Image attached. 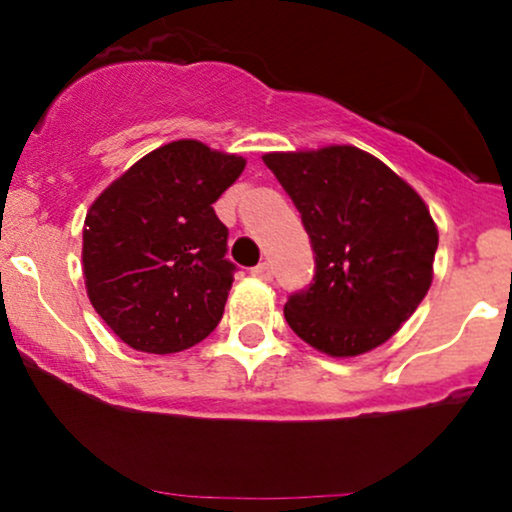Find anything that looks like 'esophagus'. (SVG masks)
Wrapping results in <instances>:
<instances>
[{
  "instance_id": "1",
  "label": "esophagus",
  "mask_w": 512,
  "mask_h": 512,
  "mask_svg": "<svg viewBox=\"0 0 512 512\" xmlns=\"http://www.w3.org/2000/svg\"><path fill=\"white\" fill-rule=\"evenodd\" d=\"M252 276H255V279H260V281H272V276H274L272 264H267V262L257 264V267L252 269Z\"/></svg>"
}]
</instances>
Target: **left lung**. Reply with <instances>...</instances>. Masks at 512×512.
Returning <instances> with one entry per match:
<instances>
[{"instance_id": "left-lung-1", "label": "left lung", "mask_w": 512, "mask_h": 512, "mask_svg": "<svg viewBox=\"0 0 512 512\" xmlns=\"http://www.w3.org/2000/svg\"><path fill=\"white\" fill-rule=\"evenodd\" d=\"M262 161L301 211L315 252L313 284L284 305L291 330L334 358L385 344L431 289L438 228L424 199L349 144Z\"/></svg>"}]
</instances>
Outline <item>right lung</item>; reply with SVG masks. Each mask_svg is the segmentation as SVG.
I'll return each mask as SVG.
<instances>
[{
    "label": "right lung",
    "mask_w": 512,
    "mask_h": 512,
    "mask_svg": "<svg viewBox=\"0 0 512 512\" xmlns=\"http://www.w3.org/2000/svg\"><path fill=\"white\" fill-rule=\"evenodd\" d=\"M245 158L178 139L110 182L84 221L86 293L127 346L175 354L219 325L233 284L228 228L211 204Z\"/></svg>",
    "instance_id": "add662e5"
}]
</instances>
